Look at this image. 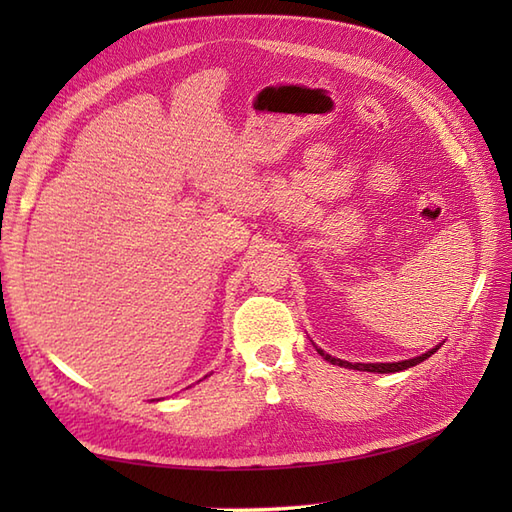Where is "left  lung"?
I'll use <instances>...</instances> for the list:
<instances>
[{
  "instance_id": "8db88e82",
  "label": "left lung",
  "mask_w": 512,
  "mask_h": 512,
  "mask_svg": "<svg viewBox=\"0 0 512 512\" xmlns=\"http://www.w3.org/2000/svg\"><path fill=\"white\" fill-rule=\"evenodd\" d=\"M440 347V345H438ZM438 347H433V350H429L427 354L422 356H416V358H409V361H400V363H347V361H341V358H334L330 354H325L319 350V354L325 358V361H330L332 365H341V367H347V369H358V372H376V374H391V372H402V369L407 367H413L422 363L424 358H429L433 352H438Z\"/></svg>"
}]
</instances>
